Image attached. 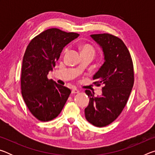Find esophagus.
Returning a JSON list of instances; mask_svg holds the SVG:
<instances>
[{
    "instance_id": "34e87169",
    "label": "esophagus",
    "mask_w": 155,
    "mask_h": 155,
    "mask_svg": "<svg viewBox=\"0 0 155 155\" xmlns=\"http://www.w3.org/2000/svg\"><path fill=\"white\" fill-rule=\"evenodd\" d=\"M72 94H78V93H79V90H77V88H74L72 90Z\"/></svg>"
}]
</instances>
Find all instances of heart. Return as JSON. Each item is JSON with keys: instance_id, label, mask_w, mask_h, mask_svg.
<instances>
[{"instance_id": "1", "label": "heart", "mask_w": 155, "mask_h": 155, "mask_svg": "<svg viewBox=\"0 0 155 155\" xmlns=\"http://www.w3.org/2000/svg\"><path fill=\"white\" fill-rule=\"evenodd\" d=\"M81 52H93L94 54V49L91 46L88 45V44H85V45H83L81 47Z\"/></svg>"}]
</instances>
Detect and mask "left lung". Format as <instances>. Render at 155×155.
Returning <instances> with one entry per match:
<instances>
[{
  "mask_svg": "<svg viewBox=\"0 0 155 155\" xmlns=\"http://www.w3.org/2000/svg\"><path fill=\"white\" fill-rule=\"evenodd\" d=\"M90 37L101 46L104 64L93 79L97 85H104L102 95L95 97L90 90L85 109V118L97 127L109 125L119 116L127 103L134 83L133 65L130 52L122 40L109 33L94 34Z\"/></svg>",
  "mask_w": 155,
  "mask_h": 155,
  "instance_id": "obj_1",
  "label": "left lung"
}]
</instances>
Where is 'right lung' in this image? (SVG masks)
Wrapping results in <instances>:
<instances>
[{
  "mask_svg": "<svg viewBox=\"0 0 155 155\" xmlns=\"http://www.w3.org/2000/svg\"><path fill=\"white\" fill-rule=\"evenodd\" d=\"M79 34L53 28L44 31L28 44L23 57L21 91L31 114L42 122L53 120L61 113L71 90L49 80L47 76L55 66L67 44Z\"/></svg>",
  "mask_w": 155,
  "mask_h": 155,
  "instance_id": "add662e5",
  "label": "right lung"
}]
</instances>
